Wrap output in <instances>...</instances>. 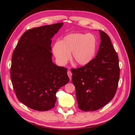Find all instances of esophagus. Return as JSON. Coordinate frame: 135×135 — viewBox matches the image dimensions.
I'll list each match as a JSON object with an SVG mask.
<instances>
[{"label": "esophagus", "instance_id": "1", "mask_svg": "<svg viewBox=\"0 0 135 135\" xmlns=\"http://www.w3.org/2000/svg\"><path fill=\"white\" fill-rule=\"evenodd\" d=\"M68 75L69 76V78H70V80H71V76H72V73L70 70H68Z\"/></svg>", "mask_w": 135, "mask_h": 135}]
</instances>
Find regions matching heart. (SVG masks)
I'll use <instances>...</instances> for the list:
<instances>
[{"mask_svg": "<svg viewBox=\"0 0 135 135\" xmlns=\"http://www.w3.org/2000/svg\"><path fill=\"white\" fill-rule=\"evenodd\" d=\"M97 50V40L92 34L71 33L65 36L60 42L54 44L52 51L56 60L61 65L70 59L79 66H84L94 59Z\"/></svg>", "mask_w": 135, "mask_h": 135, "instance_id": "b5f03b06", "label": "heart"}]
</instances>
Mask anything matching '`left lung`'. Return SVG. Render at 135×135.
I'll return each instance as SVG.
<instances>
[{
    "label": "left lung",
    "mask_w": 135,
    "mask_h": 135,
    "mask_svg": "<svg viewBox=\"0 0 135 135\" xmlns=\"http://www.w3.org/2000/svg\"><path fill=\"white\" fill-rule=\"evenodd\" d=\"M99 31L101 42L95 58L84 66L71 70L78 108L84 112L99 110L112 100L119 79L118 55L109 35Z\"/></svg>",
    "instance_id": "8db88e82"
}]
</instances>
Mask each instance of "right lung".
<instances>
[{"instance_id": "add662e5", "label": "right lung", "mask_w": 135, "mask_h": 135, "mask_svg": "<svg viewBox=\"0 0 135 135\" xmlns=\"http://www.w3.org/2000/svg\"><path fill=\"white\" fill-rule=\"evenodd\" d=\"M64 23L35 27L20 38L12 57L11 79L18 100L30 109L55 107L56 92L69 79L67 69L52 61L51 39Z\"/></svg>"}]
</instances>
